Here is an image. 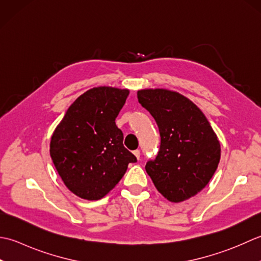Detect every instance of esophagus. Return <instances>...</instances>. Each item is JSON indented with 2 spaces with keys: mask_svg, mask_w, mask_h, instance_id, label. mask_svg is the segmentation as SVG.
Here are the masks:
<instances>
[{
  "mask_svg": "<svg viewBox=\"0 0 261 261\" xmlns=\"http://www.w3.org/2000/svg\"><path fill=\"white\" fill-rule=\"evenodd\" d=\"M133 153H134V155L137 158V160H140V155H141V152H140V150H135V151L133 152Z\"/></svg>",
  "mask_w": 261,
  "mask_h": 261,
  "instance_id": "1",
  "label": "esophagus"
}]
</instances>
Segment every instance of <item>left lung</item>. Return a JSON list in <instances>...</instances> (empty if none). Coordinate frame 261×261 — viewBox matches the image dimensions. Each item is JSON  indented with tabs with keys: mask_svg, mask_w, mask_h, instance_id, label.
<instances>
[{
	"mask_svg": "<svg viewBox=\"0 0 261 261\" xmlns=\"http://www.w3.org/2000/svg\"><path fill=\"white\" fill-rule=\"evenodd\" d=\"M138 102L155 120L160 150L145 170L156 189L173 203L198 194L210 182L221 146L210 121L194 102L164 89L137 92Z\"/></svg>",
	"mask_w": 261,
	"mask_h": 261,
	"instance_id": "obj_1",
	"label": "left lung"
}]
</instances>
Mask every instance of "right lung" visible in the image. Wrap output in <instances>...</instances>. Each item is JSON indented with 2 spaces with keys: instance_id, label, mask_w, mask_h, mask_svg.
Masks as SVG:
<instances>
[{
  "instance_id": "obj_1",
  "label": "right lung",
  "mask_w": 261,
  "mask_h": 261,
  "mask_svg": "<svg viewBox=\"0 0 261 261\" xmlns=\"http://www.w3.org/2000/svg\"><path fill=\"white\" fill-rule=\"evenodd\" d=\"M128 93L110 87L89 90L71 105L51 136V160L79 197L101 199L123 178L128 163L137 161L115 123Z\"/></svg>"
}]
</instances>
